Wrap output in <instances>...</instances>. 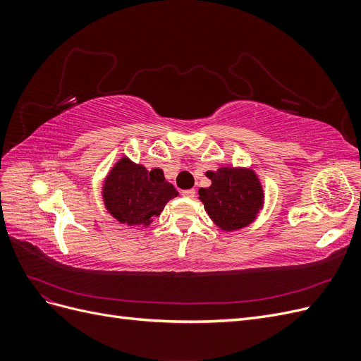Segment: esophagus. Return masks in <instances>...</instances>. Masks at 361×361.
I'll return each instance as SVG.
<instances>
[{"instance_id":"34e87169","label":"esophagus","mask_w":361,"mask_h":361,"mask_svg":"<svg viewBox=\"0 0 361 361\" xmlns=\"http://www.w3.org/2000/svg\"><path fill=\"white\" fill-rule=\"evenodd\" d=\"M182 195H185V197H195V191L194 190H185L182 191Z\"/></svg>"}]
</instances>
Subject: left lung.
Here are the masks:
<instances>
[{
  "instance_id": "8db88e82",
  "label": "left lung",
  "mask_w": 361,
  "mask_h": 361,
  "mask_svg": "<svg viewBox=\"0 0 361 361\" xmlns=\"http://www.w3.org/2000/svg\"><path fill=\"white\" fill-rule=\"evenodd\" d=\"M206 176L211 187L199 190V200L218 228L233 232L256 221L265 192L253 167H220Z\"/></svg>"
}]
</instances>
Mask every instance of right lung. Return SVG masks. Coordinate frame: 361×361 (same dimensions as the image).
<instances>
[{"label":"right lung","instance_id":"right-lung-1","mask_svg":"<svg viewBox=\"0 0 361 361\" xmlns=\"http://www.w3.org/2000/svg\"><path fill=\"white\" fill-rule=\"evenodd\" d=\"M178 195L161 169L147 170L143 164H137L126 155L114 164L102 183L106 212L129 227H149Z\"/></svg>","mask_w":361,"mask_h":361}]
</instances>
